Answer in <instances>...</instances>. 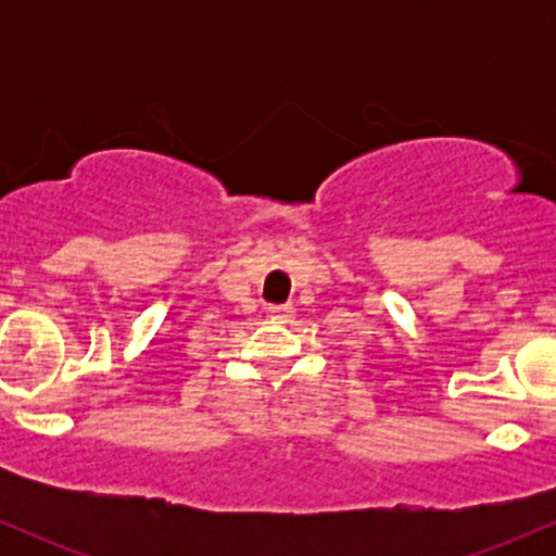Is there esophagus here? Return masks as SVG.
<instances>
[{"mask_svg":"<svg viewBox=\"0 0 556 556\" xmlns=\"http://www.w3.org/2000/svg\"><path fill=\"white\" fill-rule=\"evenodd\" d=\"M269 314L271 318H277V321H290L295 308H292V305H274V308H269Z\"/></svg>","mask_w":556,"mask_h":556,"instance_id":"1","label":"esophagus"}]
</instances>
